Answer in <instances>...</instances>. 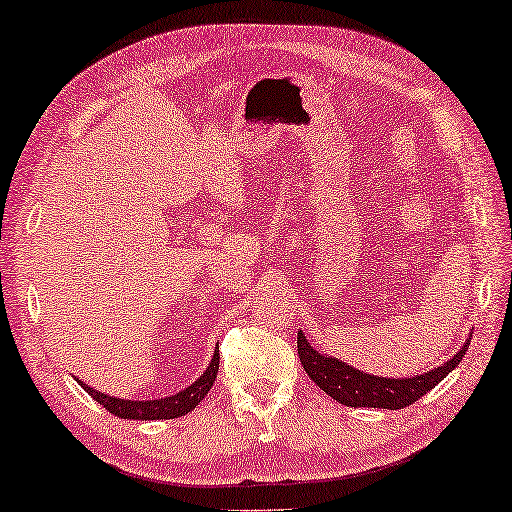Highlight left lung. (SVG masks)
<instances>
[{
  "instance_id": "left-lung-1",
  "label": "left lung",
  "mask_w": 512,
  "mask_h": 512,
  "mask_svg": "<svg viewBox=\"0 0 512 512\" xmlns=\"http://www.w3.org/2000/svg\"><path fill=\"white\" fill-rule=\"evenodd\" d=\"M469 339L472 337H467L460 351L453 358L442 362L440 367L408 378H383L355 369L339 358L316 351L305 339L303 330H298V355L307 376L337 403L348 405V408L401 410L431 392L437 383H442L458 367L469 348Z\"/></svg>"
}]
</instances>
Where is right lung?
Wrapping results in <instances>:
<instances>
[{
  "mask_svg": "<svg viewBox=\"0 0 512 512\" xmlns=\"http://www.w3.org/2000/svg\"><path fill=\"white\" fill-rule=\"evenodd\" d=\"M218 373V351H214V358L209 362V367L202 371L198 380H193L189 387H184L182 392L164 396V399H152V401H132V399H118V396H109L104 392H97V389L88 387L77 378V383L86 389L93 399L107 408L111 415L120 419H175L182 417L186 412H191L196 405L205 399L209 389H212L214 380Z\"/></svg>",
  "mask_w": 512,
  "mask_h": 512,
  "instance_id": "1",
  "label": "right lung"
}]
</instances>
